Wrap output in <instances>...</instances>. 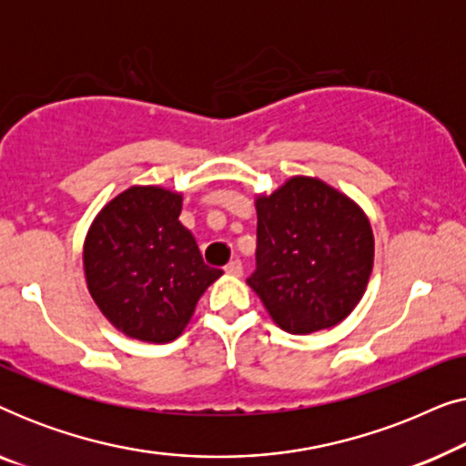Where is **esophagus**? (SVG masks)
<instances>
[{
    "label": "esophagus",
    "instance_id": "esophagus-1",
    "mask_svg": "<svg viewBox=\"0 0 466 466\" xmlns=\"http://www.w3.org/2000/svg\"><path fill=\"white\" fill-rule=\"evenodd\" d=\"M225 271L228 273V276H241V271H244V267H241V260H231V263H227Z\"/></svg>",
    "mask_w": 466,
    "mask_h": 466
}]
</instances>
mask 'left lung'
Segmentation results:
<instances>
[{
  "instance_id": "8db88e82",
  "label": "left lung",
  "mask_w": 466,
  "mask_h": 466,
  "mask_svg": "<svg viewBox=\"0 0 466 466\" xmlns=\"http://www.w3.org/2000/svg\"><path fill=\"white\" fill-rule=\"evenodd\" d=\"M257 269L248 284L292 335L339 324L365 295L373 233L352 199L316 177H290L257 199Z\"/></svg>"
}]
</instances>
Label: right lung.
<instances>
[{
  "mask_svg": "<svg viewBox=\"0 0 466 466\" xmlns=\"http://www.w3.org/2000/svg\"><path fill=\"white\" fill-rule=\"evenodd\" d=\"M180 212L182 195L131 187L101 209L86 235L88 292L133 339H176L222 273L203 263L193 233L177 220Z\"/></svg>",
  "mask_w": 466,
  "mask_h": 466,
  "instance_id": "right-lung-1",
  "label": "right lung"
}]
</instances>
